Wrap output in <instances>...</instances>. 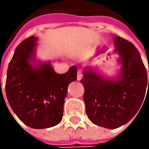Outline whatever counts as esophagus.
Instances as JSON below:
<instances>
[{
    "label": "esophagus",
    "mask_w": 149,
    "mask_h": 149,
    "mask_svg": "<svg viewBox=\"0 0 149 149\" xmlns=\"http://www.w3.org/2000/svg\"><path fill=\"white\" fill-rule=\"evenodd\" d=\"M83 77V73H82V70H79L77 72V79L78 80H80Z\"/></svg>",
    "instance_id": "obj_1"
}]
</instances>
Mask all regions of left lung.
Masks as SVG:
<instances>
[{"mask_svg":"<svg viewBox=\"0 0 149 149\" xmlns=\"http://www.w3.org/2000/svg\"><path fill=\"white\" fill-rule=\"evenodd\" d=\"M114 45L122 64L120 79L108 80L85 69L80 80L87 116L93 123L107 129H117L133 118L141 104L143 106L147 86L149 89L146 68L137 48L120 36L114 38Z\"/></svg>","mask_w":149,"mask_h":149,"instance_id":"1","label":"left lung"}]
</instances>
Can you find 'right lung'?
<instances>
[{
    "label": "right lung",
    "instance_id": "add662e5",
    "mask_svg": "<svg viewBox=\"0 0 149 149\" xmlns=\"http://www.w3.org/2000/svg\"><path fill=\"white\" fill-rule=\"evenodd\" d=\"M36 40L31 36L16 47L9 63L6 94L10 108L23 123L33 129H47L62 120L68 85L76 80L77 67L72 66L61 74L49 64L32 67L29 60L34 55Z\"/></svg>",
    "mask_w": 149,
    "mask_h": 149
}]
</instances>
